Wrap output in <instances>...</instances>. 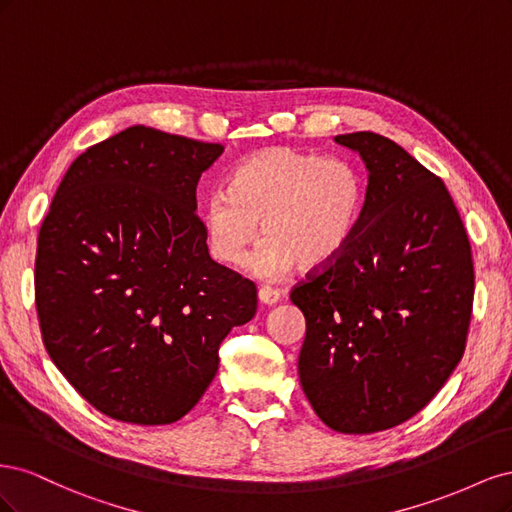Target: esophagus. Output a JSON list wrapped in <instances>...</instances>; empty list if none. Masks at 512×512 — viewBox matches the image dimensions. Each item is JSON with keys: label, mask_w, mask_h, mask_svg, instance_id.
<instances>
[{"label": "esophagus", "mask_w": 512, "mask_h": 512, "mask_svg": "<svg viewBox=\"0 0 512 512\" xmlns=\"http://www.w3.org/2000/svg\"><path fill=\"white\" fill-rule=\"evenodd\" d=\"M258 301H260L262 305H275L277 301H280V292L273 290V288L262 286V288L258 290Z\"/></svg>", "instance_id": "esophagus-1"}]
</instances>
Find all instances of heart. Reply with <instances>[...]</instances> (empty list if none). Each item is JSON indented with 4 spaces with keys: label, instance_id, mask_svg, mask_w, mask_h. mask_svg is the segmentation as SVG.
<instances>
[{
    "label": "heart",
    "instance_id": "heart-1",
    "mask_svg": "<svg viewBox=\"0 0 512 512\" xmlns=\"http://www.w3.org/2000/svg\"><path fill=\"white\" fill-rule=\"evenodd\" d=\"M365 183L354 164L316 151L269 147L243 158L205 205L215 260L237 269L265 232L252 267L282 277L299 265L316 269L342 254L356 235Z\"/></svg>",
    "mask_w": 512,
    "mask_h": 512
}]
</instances>
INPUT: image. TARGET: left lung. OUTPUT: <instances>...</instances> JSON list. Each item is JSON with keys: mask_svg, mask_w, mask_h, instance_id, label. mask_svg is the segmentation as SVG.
Wrapping results in <instances>:
<instances>
[{"mask_svg": "<svg viewBox=\"0 0 512 512\" xmlns=\"http://www.w3.org/2000/svg\"><path fill=\"white\" fill-rule=\"evenodd\" d=\"M367 168L346 250L290 292L305 316L303 393L324 425L376 433L423 410L466 348L474 267L440 177L391 138L335 136Z\"/></svg>", "mask_w": 512, "mask_h": 512, "instance_id": "8db88e82", "label": "left lung"}]
</instances>
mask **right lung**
Segmentation results:
<instances>
[{
	"label": "right lung",
	"instance_id": "obj_1",
	"mask_svg": "<svg viewBox=\"0 0 512 512\" xmlns=\"http://www.w3.org/2000/svg\"><path fill=\"white\" fill-rule=\"evenodd\" d=\"M224 147L132 126L61 179L36 252L44 348L102 414L168 425L218 374V348L256 314V286L209 256L200 175Z\"/></svg>",
	"mask_w": 512,
	"mask_h": 512
}]
</instances>
